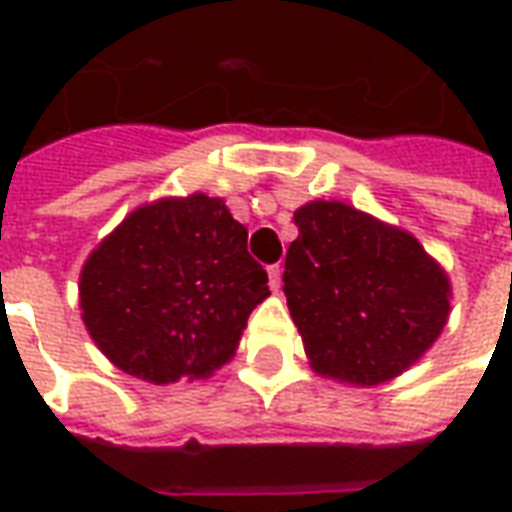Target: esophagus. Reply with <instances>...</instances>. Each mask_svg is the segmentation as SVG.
I'll return each mask as SVG.
<instances>
[{"label": "esophagus", "mask_w": 512, "mask_h": 512, "mask_svg": "<svg viewBox=\"0 0 512 512\" xmlns=\"http://www.w3.org/2000/svg\"><path fill=\"white\" fill-rule=\"evenodd\" d=\"M279 285H282V268L268 266V288L279 290Z\"/></svg>", "instance_id": "34e87169"}]
</instances>
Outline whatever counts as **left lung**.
Wrapping results in <instances>:
<instances>
[{
    "instance_id": "1",
    "label": "left lung",
    "mask_w": 512,
    "mask_h": 512,
    "mask_svg": "<svg viewBox=\"0 0 512 512\" xmlns=\"http://www.w3.org/2000/svg\"><path fill=\"white\" fill-rule=\"evenodd\" d=\"M285 296L310 367L376 386L417 365L450 318L452 285L414 235L340 200L293 213Z\"/></svg>"
}]
</instances>
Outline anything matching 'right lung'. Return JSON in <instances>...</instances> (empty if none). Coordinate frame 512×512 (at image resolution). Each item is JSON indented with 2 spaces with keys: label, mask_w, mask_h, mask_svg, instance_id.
Here are the masks:
<instances>
[{
  "label": "right lung",
  "mask_w": 512,
  "mask_h": 512,
  "mask_svg": "<svg viewBox=\"0 0 512 512\" xmlns=\"http://www.w3.org/2000/svg\"><path fill=\"white\" fill-rule=\"evenodd\" d=\"M268 274L222 197L194 191L128 213L84 260L79 307L98 351L147 384L208 378L233 359Z\"/></svg>",
  "instance_id": "right-lung-1"
}]
</instances>
